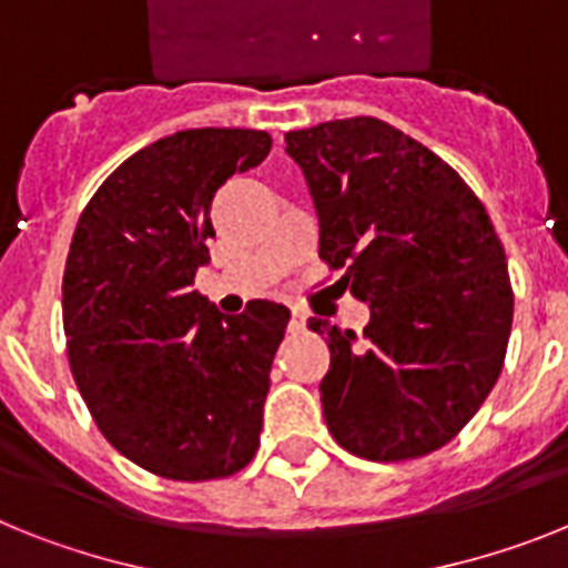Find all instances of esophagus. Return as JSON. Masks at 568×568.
<instances>
[{
  "instance_id": "1",
  "label": "esophagus",
  "mask_w": 568,
  "mask_h": 568,
  "mask_svg": "<svg viewBox=\"0 0 568 568\" xmlns=\"http://www.w3.org/2000/svg\"><path fill=\"white\" fill-rule=\"evenodd\" d=\"M303 328H305V314L294 308V312H291V332H303Z\"/></svg>"
}]
</instances>
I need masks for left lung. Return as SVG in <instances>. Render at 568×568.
<instances>
[{
	"mask_svg": "<svg viewBox=\"0 0 568 568\" xmlns=\"http://www.w3.org/2000/svg\"><path fill=\"white\" fill-rule=\"evenodd\" d=\"M320 220V256L368 303L363 337L323 317L320 383L334 440L397 463L446 446L489 397L511 332L506 254L475 191L374 116L285 134Z\"/></svg>",
	"mask_w": 568,
	"mask_h": 568,
	"instance_id": "8db88e82",
	"label": "left lung"
}]
</instances>
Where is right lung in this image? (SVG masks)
Masks as SVG:
<instances>
[{
    "label": "right lung",
    "mask_w": 568,
    "mask_h": 568,
    "mask_svg": "<svg viewBox=\"0 0 568 568\" xmlns=\"http://www.w3.org/2000/svg\"><path fill=\"white\" fill-rule=\"evenodd\" d=\"M251 128H191L128 156L91 196L68 251L62 323L82 400L120 455L168 480L248 466L288 308L223 314L191 288L211 263V202L268 156Z\"/></svg>",
    "instance_id": "obj_1"
}]
</instances>
